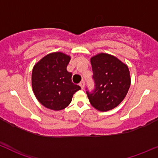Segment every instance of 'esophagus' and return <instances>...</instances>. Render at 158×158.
Segmentation results:
<instances>
[{
	"label": "esophagus",
	"instance_id": "1",
	"mask_svg": "<svg viewBox=\"0 0 158 158\" xmlns=\"http://www.w3.org/2000/svg\"><path fill=\"white\" fill-rule=\"evenodd\" d=\"M79 85H80V87L82 88V89H83L84 87H85V82H84V81H82V82L79 83Z\"/></svg>",
	"mask_w": 158,
	"mask_h": 158
}]
</instances>
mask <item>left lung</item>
<instances>
[{
    "label": "left lung",
    "instance_id": "8db88e82",
    "mask_svg": "<svg viewBox=\"0 0 158 158\" xmlns=\"http://www.w3.org/2000/svg\"><path fill=\"white\" fill-rule=\"evenodd\" d=\"M94 89L86 92L91 104L100 111H107L118 106L125 98L131 79L129 68L118 58L108 54L91 58Z\"/></svg>",
    "mask_w": 158,
    "mask_h": 158
}]
</instances>
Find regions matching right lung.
Wrapping results in <instances>:
<instances>
[{"label": "right lung", "instance_id": "obj_1", "mask_svg": "<svg viewBox=\"0 0 158 158\" xmlns=\"http://www.w3.org/2000/svg\"><path fill=\"white\" fill-rule=\"evenodd\" d=\"M71 57L62 52L48 54L34 66L31 86L38 101L47 108H66L80 86L73 83L72 73L66 70Z\"/></svg>", "mask_w": 158, "mask_h": 158}]
</instances>
